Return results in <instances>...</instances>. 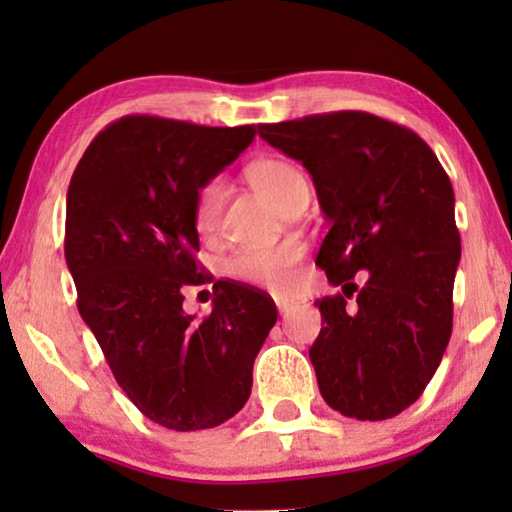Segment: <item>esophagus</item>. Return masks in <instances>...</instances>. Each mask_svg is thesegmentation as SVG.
<instances>
[{"instance_id":"esophagus-1","label":"esophagus","mask_w":512,"mask_h":512,"mask_svg":"<svg viewBox=\"0 0 512 512\" xmlns=\"http://www.w3.org/2000/svg\"><path fill=\"white\" fill-rule=\"evenodd\" d=\"M275 303H277L279 314H286L293 307V300H289V298H275Z\"/></svg>"}]
</instances>
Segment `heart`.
Wrapping results in <instances>:
<instances>
[{"label":"heart","mask_w":512,"mask_h":512,"mask_svg":"<svg viewBox=\"0 0 512 512\" xmlns=\"http://www.w3.org/2000/svg\"><path fill=\"white\" fill-rule=\"evenodd\" d=\"M244 179L282 214L298 195L307 193L303 174L293 165L284 163V160H254L244 170ZM223 195H226V188H223L221 179L207 181L198 195H195L193 223L198 233L212 235L219 228ZM303 254L305 249L298 240H286L270 249H242L226 261V275L237 279V282L261 286V289L284 291L291 286L293 272H296V265L300 263Z\"/></svg>","instance_id":"b5f03b06"}]
</instances>
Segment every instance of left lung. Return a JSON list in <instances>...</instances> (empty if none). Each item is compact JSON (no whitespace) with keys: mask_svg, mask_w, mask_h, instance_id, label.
<instances>
[{"mask_svg":"<svg viewBox=\"0 0 512 512\" xmlns=\"http://www.w3.org/2000/svg\"><path fill=\"white\" fill-rule=\"evenodd\" d=\"M258 135L303 163L331 223L317 265L342 293L314 303L321 396L345 417H394L422 396L452 335L461 242L450 177L422 137L368 111L263 123Z\"/></svg>","mask_w":512,"mask_h":512,"instance_id":"left-lung-1","label":"left lung"}]
</instances>
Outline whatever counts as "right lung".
<instances>
[{"instance_id": "right-lung-1", "label": "right lung", "mask_w": 512, "mask_h": 512, "mask_svg": "<svg viewBox=\"0 0 512 512\" xmlns=\"http://www.w3.org/2000/svg\"><path fill=\"white\" fill-rule=\"evenodd\" d=\"M254 125L207 128L132 114L93 139L67 191L65 258L79 312L144 417L172 431L219 426L251 394L277 321L268 293L214 284L212 314L184 312L195 261V195L254 142Z\"/></svg>"}]
</instances>
